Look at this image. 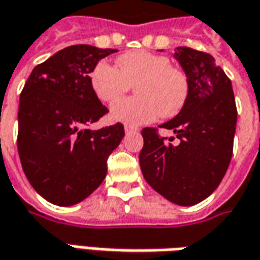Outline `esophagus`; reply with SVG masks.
<instances>
[{
  "label": "esophagus",
  "instance_id": "esophagus-1",
  "mask_svg": "<svg viewBox=\"0 0 260 260\" xmlns=\"http://www.w3.org/2000/svg\"><path fill=\"white\" fill-rule=\"evenodd\" d=\"M123 129H125V134H134V132H137V128H134V126H131V125H125L123 126Z\"/></svg>",
  "mask_w": 260,
  "mask_h": 260
}]
</instances>
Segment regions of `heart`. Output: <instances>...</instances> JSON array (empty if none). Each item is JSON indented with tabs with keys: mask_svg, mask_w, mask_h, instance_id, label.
Instances as JSON below:
<instances>
[{
	"mask_svg": "<svg viewBox=\"0 0 260 260\" xmlns=\"http://www.w3.org/2000/svg\"><path fill=\"white\" fill-rule=\"evenodd\" d=\"M116 68L99 63L90 75L93 93L102 103L116 102L129 86L138 98L115 103L111 118L131 126L171 118L183 109L188 96V80L183 70L173 68L170 58L145 50L125 53L115 61Z\"/></svg>",
	"mask_w": 260,
	"mask_h": 260,
	"instance_id": "obj_1",
	"label": "heart"
}]
</instances>
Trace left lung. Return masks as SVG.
<instances>
[{
	"mask_svg": "<svg viewBox=\"0 0 260 260\" xmlns=\"http://www.w3.org/2000/svg\"><path fill=\"white\" fill-rule=\"evenodd\" d=\"M173 57L187 76L188 96L177 116L159 126L173 131L180 142L173 145L155 129H142L139 166L145 181L168 202L192 206L207 199L228 171L236 102L230 79L213 56L177 47Z\"/></svg>",
	"mask_w": 260,
	"mask_h": 260,
	"instance_id": "1",
	"label": "left lung"
}]
</instances>
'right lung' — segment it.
Wrapping results in <instances>:
<instances>
[{"mask_svg": "<svg viewBox=\"0 0 260 260\" xmlns=\"http://www.w3.org/2000/svg\"><path fill=\"white\" fill-rule=\"evenodd\" d=\"M76 44L32 69L18 106V154L24 174L47 202H83L106 177V159L121 144L123 125L92 131L108 112L93 93L90 73L116 53Z\"/></svg>", "mask_w": 260, "mask_h": 260, "instance_id": "1", "label": "right lung"}]
</instances>
